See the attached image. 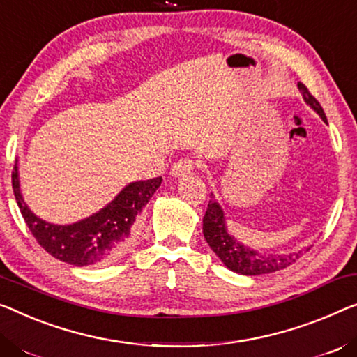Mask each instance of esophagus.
Masks as SVG:
<instances>
[{"instance_id": "obj_1", "label": "esophagus", "mask_w": 357, "mask_h": 357, "mask_svg": "<svg viewBox=\"0 0 357 357\" xmlns=\"http://www.w3.org/2000/svg\"><path fill=\"white\" fill-rule=\"evenodd\" d=\"M194 172V162L190 158H181L179 162L173 165L172 168V176L179 178L184 176V174H190Z\"/></svg>"}]
</instances>
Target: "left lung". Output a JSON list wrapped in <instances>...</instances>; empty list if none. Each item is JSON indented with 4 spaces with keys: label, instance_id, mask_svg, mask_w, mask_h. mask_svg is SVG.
I'll use <instances>...</instances> for the list:
<instances>
[{
    "label": "left lung",
    "instance_id": "left-lung-1",
    "mask_svg": "<svg viewBox=\"0 0 357 357\" xmlns=\"http://www.w3.org/2000/svg\"><path fill=\"white\" fill-rule=\"evenodd\" d=\"M298 89H300L305 102L327 123V116L324 114L321 104L317 102L314 96H311V93L307 91V88L303 83H298ZM204 236L210 248L221 259V263L227 269L243 275L275 273V271L285 269L287 266L294 264L303 255L301 250L285 255H263L258 253L257 250L243 245L242 242H238L227 231L225 211H222L221 205L218 204V200L213 194L208 202V208H206L204 216Z\"/></svg>",
    "mask_w": 357,
    "mask_h": 357
}]
</instances>
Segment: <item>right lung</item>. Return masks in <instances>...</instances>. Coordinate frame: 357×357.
<instances>
[{
	"mask_svg": "<svg viewBox=\"0 0 357 357\" xmlns=\"http://www.w3.org/2000/svg\"><path fill=\"white\" fill-rule=\"evenodd\" d=\"M162 178L125 185L104 208L72 225H54L35 215L20 192L19 165L13 169V189L20 213L36 242L52 257L73 266L104 264L130 245L136 218L160 188Z\"/></svg>",
	"mask_w": 357,
	"mask_h": 357,
	"instance_id": "add662e5",
	"label": "right lung"
}]
</instances>
